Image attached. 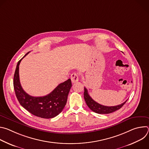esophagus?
Here are the masks:
<instances>
[{
	"label": "esophagus",
	"mask_w": 149,
	"mask_h": 149,
	"mask_svg": "<svg viewBox=\"0 0 149 149\" xmlns=\"http://www.w3.org/2000/svg\"><path fill=\"white\" fill-rule=\"evenodd\" d=\"M71 81L72 83L76 82L78 81V75L77 73H73L71 74Z\"/></svg>",
	"instance_id": "34e87169"
}]
</instances>
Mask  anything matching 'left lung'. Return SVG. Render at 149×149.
<instances>
[{
	"label": "left lung",
	"mask_w": 149,
	"mask_h": 149,
	"mask_svg": "<svg viewBox=\"0 0 149 149\" xmlns=\"http://www.w3.org/2000/svg\"><path fill=\"white\" fill-rule=\"evenodd\" d=\"M84 97L86 101V102L88 107L94 112L98 114H110L113 112H114L119 109H120L124 104L126 102L127 100L122 103L121 104L116 105V106H105L101 104H98L96 101H95L89 95L88 93L87 89L84 87Z\"/></svg>",
	"instance_id": "obj_1"
}]
</instances>
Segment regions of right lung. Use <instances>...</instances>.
Wrapping results in <instances>:
<instances>
[{"label":"right lung","mask_w":149,"mask_h":149,"mask_svg":"<svg viewBox=\"0 0 149 149\" xmlns=\"http://www.w3.org/2000/svg\"><path fill=\"white\" fill-rule=\"evenodd\" d=\"M19 60L16 68L13 78V87L16 96L20 104L32 114L43 118H51L58 116L64 108L72 87L71 79L61 83L49 94L44 97H32L28 94L21 86L19 66Z\"/></svg>","instance_id":"right-lung-1"}]
</instances>
